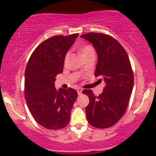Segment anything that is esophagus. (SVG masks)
<instances>
[{
	"instance_id": "esophagus-1",
	"label": "esophagus",
	"mask_w": 156,
	"mask_h": 156,
	"mask_svg": "<svg viewBox=\"0 0 156 156\" xmlns=\"http://www.w3.org/2000/svg\"><path fill=\"white\" fill-rule=\"evenodd\" d=\"M77 91H78V95H80V94H82L83 89H82L81 88H78V89H77Z\"/></svg>"
}]
</instances>
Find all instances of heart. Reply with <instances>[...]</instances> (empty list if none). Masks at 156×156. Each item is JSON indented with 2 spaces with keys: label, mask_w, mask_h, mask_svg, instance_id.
I'll list each match as a JSON object with an SVG mask.
<instances>
[{
  "label": "heart",
  "mask_w": 156,
  "mask_h": 156,
  "mask_svg": "<svg viewBox=\"0 0 156 156\" xmlns=\"http://www.w3.org/2000/svg\"><path fill=\"white\" fill-rule=\"evenodd\" d=\"M92 52H94V50L91 45L90 44H85L81 47V49H80V54H81L82 57L86 56V55H87ZM70 52H68L66 54V55H65V58H64L65 63H66V62H68L69 57H70Z\"/></svg>",
  "instance_id": "b5f03b06"
}]
</instances>
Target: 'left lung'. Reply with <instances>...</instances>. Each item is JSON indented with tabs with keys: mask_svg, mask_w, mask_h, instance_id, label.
Returning a JSON list of instances; mask_svg holds the SVG:
<instances>
[{
	"mask_svg": "<svg viewBox=\"0 0 156 156\" xmlns=\"http://www.w3.org/2000/svg\"><path fill=\"white\" fill-rule=\"evenodd\" d=\"M92 43L98 55L95 76L106 83L102 94L91 90L83 94L89 98L86 107L88 123L97 128H109L122 117L127 109L134 84V75L127 52L114 37L89 32L80 36Z\"/></svg>",
	"mask_w": 156,
	"mask_h": 156,
	"instance_id": "1",
	"label": "left lung"
}]
</instances>
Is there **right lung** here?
I'll list each match as a JSON object with an SVG mask.
<instances>
[{
	"instance_id": "right-lung-1",
	"label": "right lung",
	"mask_w": 156,
	"mask_h": 156,
	"mask_svg": "<svg viewBox=\"0 0 156 156\" xmlns=\"http://www.w3.org/2000/svg\"><path fill=\"white\" fill-rule=\"evenodd\" d=\"M79 34L56 35L39 44L25 70L24 95L37 123L49 129H60L69 124L70 112L78 97L72 88H55V77L63 71L64 58Z\"/></svg>"
}]
</instances>
